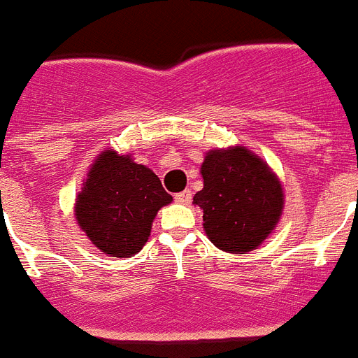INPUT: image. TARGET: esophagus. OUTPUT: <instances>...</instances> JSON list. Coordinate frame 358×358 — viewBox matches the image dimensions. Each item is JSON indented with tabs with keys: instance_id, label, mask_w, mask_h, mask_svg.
<instances>
[{
	"instance_id": "esophagus-1",
	"label": "esophagus",
	"mask_w": 358,
	"mask_h": 358,
	"mask_svg": "<svg viewBox=\"0 0 358 358\" xmlns=\"http://www.w3.org/2000/svg\"><path fill=\"white\" fill-rule=\"evenodd\" d=\"M191 198H193V193L191 191H182V193H178L176 196H174V200L178 203H182V206H189L191 203Z\"/></svg>"
}]
</instances>
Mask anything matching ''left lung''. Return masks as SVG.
I'll return each instance as SVG.
<instances>
[{
    "mask_svg": "<svg viewBox=\"0 0 358 358\" xmlns=\"http://www.w3.org/2000/svg\"><path fill=\"white\" fill-rule=\"evenodd\" d=\"M203 189L193 203L203 211L207 238L225 253L255 251L280 222L284 189L275 171L244 145L211 149L200 167Z\"/></svg>",
    "mask_w": 358,
    "mask_h": 358,
    "instance_id": "obj_1",
    "label": "left lung"
}]
</instances>
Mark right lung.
Masks as SVG:
<instances>
[{
	"instance_id": "1",
	"label": "right lung",
	"mask_w": 358,
	"mask_h": 358,
	"mask_svg": "<svg viewBox=\"0 0 358 358\" xmlns=\"http://www.w3.org/2000/svg\"><path fill=\"white\" fill-rule=\"evenodd\" d=\"M171 202L173 196L149 167L105 149L89 167L74 218L101 253L129 258L145 245L152 220Z\"/></svg>"
}]
</instances>
